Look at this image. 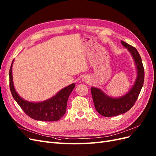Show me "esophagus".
Here are the masks:
<instances>
[{
	"mask_svg": "<svg viewBox=\"0 0 156 156\" xmlns=\"http://www.w3.org/2000/svg\"><path fill=\"white\" fill-rule=\"evenodd\" d=\"M88 80V77H84V79H83V81H87Z\"/></svg>",
	"mask_w": 156,
	"mask_h": 156,
	"instance_id": "34e87169",
	"label": "esophagus"
}]
</instances>
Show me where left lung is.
<instances>
[{"instance_id":"8db88e82","label":"left lung","mask_w":156,"mask_h":156,"mask_svg":"<svg viewBox=\"0 0 156 156\" xmlns=\"http://www.w3.org/2000/svg\"><path fill=\"white\" fill-rule=\"evenodd\" d=\"M121 44L129 52L136 69V77L133 85L124 95L118 98L108 96L102 90L92 87L91 93L94 106L98 113L103 116L111 117L128 111L133 106L143 88L144 70L141 57L134 47L121 40Z\"/></svg>"}]
</instances>
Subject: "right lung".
<instances>
[{
	"mask_svg": "<svg viewBox=\"0 0 156 156\" xmlns=\"http://www.w3.org/2000/svg\"><path fill=\"white\" fill-rule=\"evenodd\" d=\"M11 64L10 76V88L14 100L20 106L23 111L32 119L45 122H53L60 120L66 113L68 99L75 87V83L60 90L55 96L43 101L32 102L21 98L14 87L12 75V66Z\"/></svg>",
	"mask_w": 156,
	"mask_h": 156,
	"instance_id": "obj_1",
	"label": "right lung"
}]
</instances>
